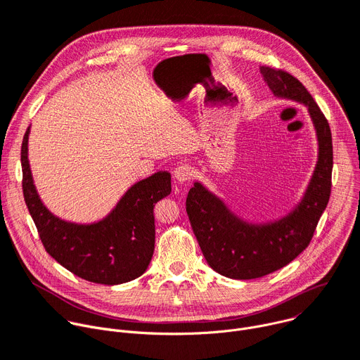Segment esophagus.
<instances>
[{"label": "esophagus", "mask_w": 360, "mask_h": 360, "mask_svg": "<svg viewBox=\"0 0 360 360\" xmlns=\"http://www.w3.org/2000/svg\"><path fill=\"white\" fill-rule=\"evenodd\" d=\"M173 177H174L179 183L184 184V183H187V181L193 177V170H191V167L187 166V165H180V166L176 167V170H174V173H173Z\"/></svg>", "instance_id": "1"}]
</instances>
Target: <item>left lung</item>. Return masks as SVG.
<instances>
[{
    "label": "left lung",
    "mask_w": 360,
    "mask_h": 360,
    "mask_svg": "<svg viewBox=\"0 0 360 360\" xmlns=\"http://www.w3.org/2000/svg\"><path fill=\"white\" fill-rule=\"evenodd\" d=\"M260 72L276 97L307 107L319 154L300 203L274 221H245L202 183L195 181L190 188L186 210L205 259L219 274L238 281L263 277L296 259L309 246L317 221L328 206L332 187L333 146L326 117L296 77L266 65L260 67Z\"/></svg>",
    "instance_id": "left-lung-1"
}]
</instances>
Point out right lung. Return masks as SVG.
Returning <instances> with one entry per match:
<instances>
[{"label": "right lung", "instance_id": "add662e5", "mask_svg": "<svg viewBox=\"0 0 360 360\" xmlns=\"http://www.w3.org/2000/svg\"><path fill=\"white\" fill-rule=\"evenodd\" d=\"M27 129L21 146L22 193L47 253L84 281L122 285L141 276L154 252V206L172 191V176L157 172L133 184L100 221L78 224L54 216L41 202L28 162Z\"/></svg>", "mask_w": 360, "mask_h": 360}]
</instances>
